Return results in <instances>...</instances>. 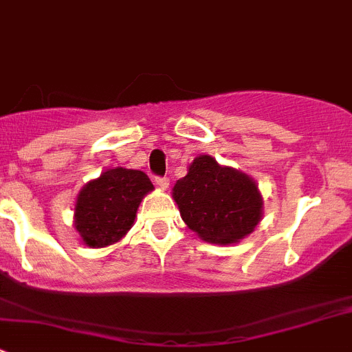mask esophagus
Returning <instances> with one entry per match:
<instances>
[{"instance_id":"esophagus-1","label":"esophagus","mask_w":352,"mask_h":352,"mask_svg":"<svg viewBox=\"0 0 352 352\" xmlns=\"http://www.w3.org/2000/svg\"><path fill=\"white\" fill-rule=\"evenodd\" d=\"M155 184H156V186L160 187V189L165 190V189H168V186H170V179H168V177H156V179H155Z\"/></svg>"}]
</instances>
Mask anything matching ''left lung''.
<instances>
[{
  "mask_svg": "<svg viewBox=\"0 0 352 352\" xmlns=\"http://www.w3.org/2000/svg\"><path fill=\"white\" fill-rule=\"evenodd\" d=\"M172 196L182 219L204 242L228 245L250 235L262 219V196L252 177L199 155Z\"/></svg>",
  "mask_w": 352,
  "mask_h": 352,
  "instance_id": "obj_1",
  "label": "left lung"
}]
</instances>
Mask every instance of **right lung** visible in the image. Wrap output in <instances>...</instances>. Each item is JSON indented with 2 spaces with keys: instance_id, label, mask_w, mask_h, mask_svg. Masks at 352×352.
<instances>
[{
  "instance_id": "obj_1",
  "label": "right lung",
  "mask_w": 352,
  "mask_h": 352,
  "mask_svg": "<svg viewBox=\"0 0 352 352\" xmlns=\"http://www.w3.org/2000/svg\"><path fill=\"white\" fill-rule=\"evenodd\" d=\"M153 190V184L141 170L117 166L90 180L80 190L74 204V228L91 248L119 242L136 219L140 202Z\"/></svg>"
}]
</instances>
